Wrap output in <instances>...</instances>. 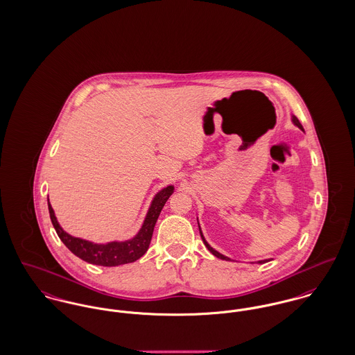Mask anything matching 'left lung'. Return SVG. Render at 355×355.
I'll use <instances>...</instances> for the list:
<instances>
[{"label":"left lung","instance_id":"1","mask_svg":"<svg viewBox=\"0 0 355 355\" xmlns=\"http://www.w3.org/2000/svg\"><path fill=\"white\" fill-rule=\"evenodd\" d=\"M292 123L296 125V127H299L301 131H304V128H302V125L300 124V121H299V119L296 117V116H292ZM197 223H198V218H197ZM198 230H200V235H201V239H202V242H204V245L205 247L215 255V257H218L220 259H224V261H231V258H228V257H225V255H223V254H220L218 251H216L214 247H211V245L205 241V238H204V235H202V231H201V228H200V223H198ZM270 259H262V261H258V263H266V262H269Z\"/></svg>","mask_w":355,"mask_h":355}]
</instances>
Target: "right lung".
<instances>
[{"instance_id": "1", "label": "right lung", "mask_w": 355, "mask_h": 355, "mask_svg": "<svg viewBox=\"0 0 355 355\" xmlns=\"http://www.w3.org/2000/svg\"><path fill=\"white\" fill-rule=\"evenodd\" d=\"M173 191H174V187L168 185L154 196V198L150 204V208L147 211V215L144 218L140 230L137 231V235L124 242L113 241L108 243H94V242H90L86 239L76 238V236L67 234L60 227V224L58 223L56 216H55L54 209L50 204V200H49V212H50V218H51L53 225H54L59 239L74 255L81 258L82 261H85L87 263H93V265L119 266V265L135 262L140 257H143L146 254V251L148 250L150 242H151V238H153L155 223L159 218V214H161L166 201L173 194Z\"/></svg>"}]
</instances>
